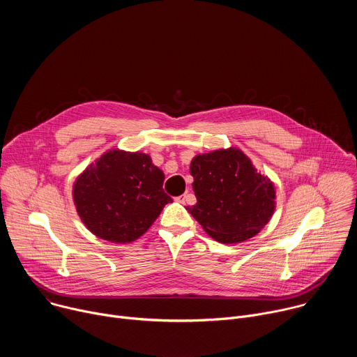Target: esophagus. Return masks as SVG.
<instances>
[{
  "mask_svg": "<svg viewBox=\"0 0 357 357\" xmlns=\"http://www.w3.org/2000/svg\"><path fill=\"white\" fill-rule=\"evenodd\" d=\"M188 193H185V195H181V196H178L176 197V202H179V203H185L186 202V199H188Z\"/></svg>",
  "mask_w": 357,
  "mask_h": 357,
  "instance_id": "obj_1",
  "label": "esophagus"
}]
</instances>
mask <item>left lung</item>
Returning <instances> with one entry per match:
<instances>
[{"instance_id": "obj_1", "label": "left lung", "mask_w": 357, "mask_h": 357, "mask_svg": "<svg viewBox=\"0 0 357 357\" xmlns=\"http://www.w3.org/2000/svg\"><path fill=\"white\" fill-rule=\"evenodd\" d=\"M196 205L186 211L220 243L256 236L275 209L273 182L237 148L196 155L190 162Z\"/></svg>"}]
</instances>
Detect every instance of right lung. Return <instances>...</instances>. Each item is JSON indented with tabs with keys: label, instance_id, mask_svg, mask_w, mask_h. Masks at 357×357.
Here are the masks:
<instances>
[{
	"label": "right lung",
	"instance_id": "obj_1",
	"mask_svg": "<svg viewBox=\"0 0 357 357\" xmlns=\"http://www.w3.org/2000/svg\"><path fill=\"white\" fill-rule=\"evenodd\" d=\"M164 172L141 152L113 149L90 165L73 185L76 211L97 237L130 243L155 222L167 203Z\"/></svg>",
	"mask_w": 357,
	"mask_h": 357
}]
</instances>
